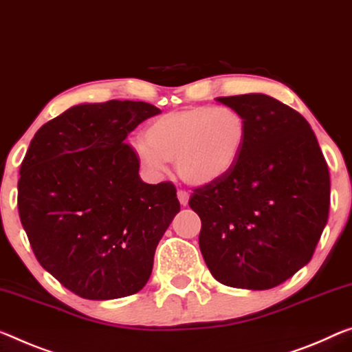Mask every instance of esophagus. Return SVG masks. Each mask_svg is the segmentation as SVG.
Returning <instances> with one entry per match:
<instances>
[{
  "label": "esophagus",
  "mask_w": 352,
  "mask_h": 352,
  "mask_svg": "<svg viewBox=\"0 0 352 352\" xmlns=\"http://www.w3.org/2000/svg\"><path fill=\"white\" fill-rule=\"evenodd\" d=\"M177 199H179L181 206H187L188 203V193L186 190H177Z\"/></svg>",
  "instance_id": "1"
}]
</instances>
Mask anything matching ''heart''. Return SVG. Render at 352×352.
I'll return each mask as SVG.
<instances>
[{
    "label": "heart",
    "mask_w": 352,
    "mask_h": 352,
    "mask_svg": "<svg viewBox=\"0 0 352 352\" xmlns=\"http://www.w3.org/2000/svg\"><path fill=\"white\" fill-rule=\"evenodd\" d=\"M248 135L245 116L232 107L197 105L159 116L135 144L146 170L160 175L166 160L190 186H208L225 177L239 162Z\"/></svg>",
    "instance_id": "heart-1"
}]
</instances>
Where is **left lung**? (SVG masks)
Listing matches in <instances>:
<instances>
[{
  "label": "left lung",
  "instance_id": "left-lung-1",
  "mask_svg": "<svg viewBox=\"0 0 352 352\" xmlns=\"http://www.w3.org/2000/svg\"><path fill=\"white\" fill-rule=\"evenodd\" d=\"M245 116L247 143L225 177L195 188L199 250L217 282L270 289L310 261L329 217L331 177L310 124L266 94L217 97Z\"/></svg>",
  "mask_w": 352,
  "mask_h": 352
}]
</instances>
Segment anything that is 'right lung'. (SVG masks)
Listing matches in <instances>:
<instances>
[{
  "mask_svg": "<svg viewBox=\"0 0 352 352\" xmlns=\"http://www.w3.org/2000/svg\"><path fill=\"white\" fill-rule=\"evenodd\" d=\"M159 113L133 100L75 105L36 132L21 162L17 206L32 252L83 299L138 293L181 210L171 182L140 179V160L124 143Z\"/></svg>",
  "mask_w": 352,
  "mask_h": 352,
  "instance_id": "right-lung-1",
  "label": "right lung"
}]
</instances>
